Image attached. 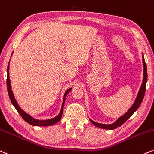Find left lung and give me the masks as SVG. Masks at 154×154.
<instances>
[{
	"instance_id": "obj_1",
	"label": "left lung",
	"mask_w": 154,
	"mask_h": 154,
	"mask_svg": "<svg viewBox=\"0 0 154 154\" xmlns=\"http://www.w3.org/2000/svg\"><path fill=\"white\" fill-rule=\"evenodd\" d=\"M143 57V82L141 85V87H140L139 92H138V95H137V97L135 100L133 105L131 106V107L127 111V112H125L123 116H122L121 117H120L118 119L116 120V122L112 124H101L96 123V122L93 121L91 119H90V122L93 124L94 125L97 126L98 128H100L103 129H107V130H113V129H116V128L120 126L121 125L125 123L126 120L130 118V117L137 110V109L139 107V106L141 104L143 99L144 95H145V91H146V82H147V66H146V64L145 62V59H144L143 54L142 55Z\"/></svg>"
}]
</instances>
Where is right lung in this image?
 Segmentation results:
<instances>
[{
    "label": "right lung",
    "mask_w": 154,
    "mask_h": 154,
    "mask_svg": "<svg viewBox=\"0 0 154 154\" xmlns=\"http://www.w3.org/2000/svg\"><path fill=\"white\" fill-rule=\"evenodd\" d=\"M7 89H8V95L9 97H10L11 101L12 104L14 105V106L15 107V108L16 109V110L18 111V113L21 115V116L23 118V119L26 121L28 123H29L30 125H35V126H49V125H52L54 124L57 123V122H59L61 118H62V113H63V107H64V102H65V98L67 95V94L71 91V90L72 88H69L65 92L64 95V100H63V103H62V109H61L60 112L58 116H56L55 118H51V119H48V120H37L35 119L31 116L30 115L27 114L26 112H24L23 110H21V108L18 106L17 102H16V99H15L14 93H13L12 90H11V82H10V78H9V64L8 66V68H7Z\"/></svg>",
    "instance_id": "1"
}]
</instances>
